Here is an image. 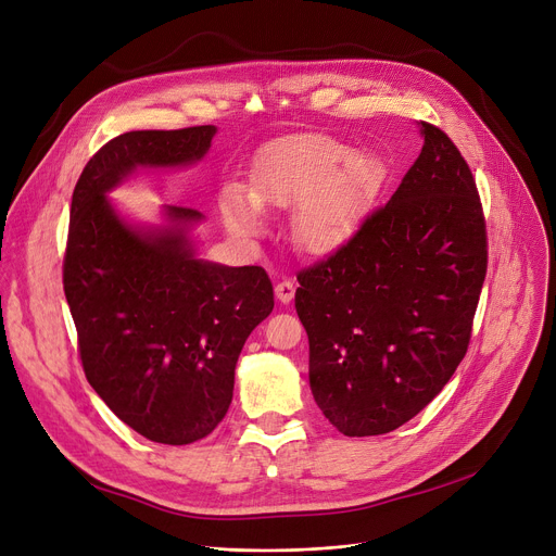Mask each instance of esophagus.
Here are the masks:
<instances>
[{
    "mask_svg": "<svg viewBox=\"0 0 556 556\" xmlns=\"http://www.w3.org/2000/svg\"><path fill=\"white\" fill-rule=\"evenodd\" d=\"M294 290H296V286H294L292 279H283V281H279L275 286V294H277V299L281 301V304H290L292 296H294Z\"/></svg>",
    "mask_w": 556,
    "mask_h": 556,
    "instance_id": "esophagus-1",
    "label": "esophagus"
}]
</instances>
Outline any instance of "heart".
<instances>
[{"mask_svg":"<svg viewBox=\"0 0 556 556\" xmlns=\"http://www.w3.org/2000/svg\"><path fill=\"white\" fill-rule=\"evenodd\" d=\"M377 188V166L328 135H301L273 146L252 170L250 197L228 188L222 213L237 235L260 232L257 208H296L292 230L311 255H330L357 228Z\"/></svg>","mask_w":556,"mask_h":556,"instance_id":"heart-1","label":"heart"}]
</instances>
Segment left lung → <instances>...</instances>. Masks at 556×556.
Returning <instances> with one entry per match:
<instances>
[{
	"instance_id": "obj_1",
	"label": "left lung",
	"mask_w": 556,
	"mask_h": 556,
	"mask_svg": "<svg viewBox=\"0 0 556 556\" xmlns=\"http://www.w3.org/2000/svg\"><path fill=\"white\" fill-rule=\"evenodd\" d=\"M424 148L386 206L339 250L296 273L311 388L345 437L396 430L468 352L488 270L479 190L459 148L421 122Z\"/></svg>"
}]
</instances>
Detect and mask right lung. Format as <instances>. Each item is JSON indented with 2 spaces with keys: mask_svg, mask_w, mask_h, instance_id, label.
I'll return each instance as SVG.
<instances>
[{
  "mask_svg": "<svg viewBox=\"0 0 556 556\" xmlns=\"http://www.w3.org/2000/svg\"><path fill=\"white\" fill-rule=\"evenodd\" d=\"M215 132H124L90 157L71 204L64 292L86 379L126 426L168 445L204 439L226 417L239 352L273 313V283L262 266L197 260L186 237L194 208L166 206L173 226L143 232L106 192L137 166L201 160Z\"/></svg>",
  "mask_w": 556,
  "mask_h": 556,
  "instance_id": "add662e5",
  "label": "right lung"
}]
</instances>
